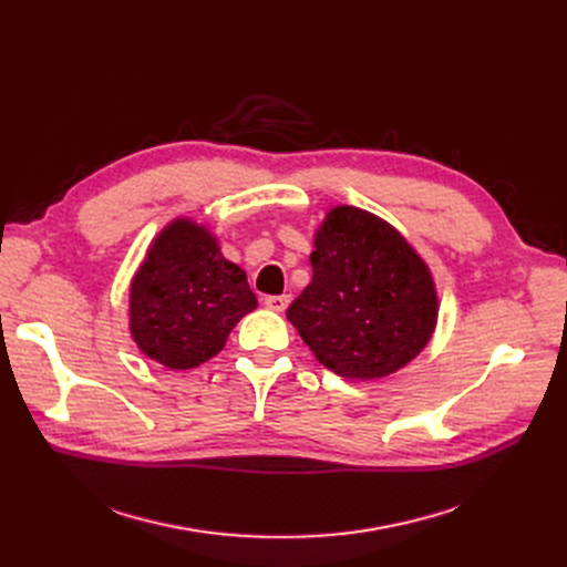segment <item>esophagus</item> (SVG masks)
Wrapping results in <instances>:
<instances>
[{
    "instance_id": "34e87169",
    "label": "esophagus",
    "mask_w": 567,
    "mask_h": 567,
    "mask_svg": "<svg viewBox=\"0 0 567 567\" xmlns=\"http://www.w3.org/2000/svg\"><path fill=\"white\" fill-rule=\"evenodd\" d=\"M289 301H291V296H289V293L266 296V299H264V306H266L268 310H274V312H285V310H287V306H289Z\"/></svg>"
}]
</instances>
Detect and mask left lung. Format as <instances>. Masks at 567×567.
<instances>
[{"instance_id": "1", "label": "left lung", "mask_w": 567, "mask_h": 567, "mask_svg": "<svg viewBox=\"0 0 567 567\" xmlns=\"http://www.w3.org/2000/svg\"><path fill=\"white\" fill-rule=\"evenodd\" d=\"M312 282L287 319L317 361L344 379H381L419 355L436 326L427 264L385 220L336 206L315 234Z\"/></svg>"}]
</instances>
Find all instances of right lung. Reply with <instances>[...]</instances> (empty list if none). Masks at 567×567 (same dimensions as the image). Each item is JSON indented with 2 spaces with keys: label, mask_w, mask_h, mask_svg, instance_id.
<instances>
[{
  "label": "right lung",
  "mask_w": 567,
  "mask_h": 567,
  "mask_svg": "<svg viewBox=\"0 0 567 567\" xmlns=\"http://www.w3.org/2000/svg\"><path fill=\"white\" fill-rule=\"evenodd\" d=\"M257 308L244 268L190 218L172 220L131 282V336L169 370H190L225 347L238 319Z\"/></svg>",
  "instance_id": "right-lung-1"
}]
</instances>
